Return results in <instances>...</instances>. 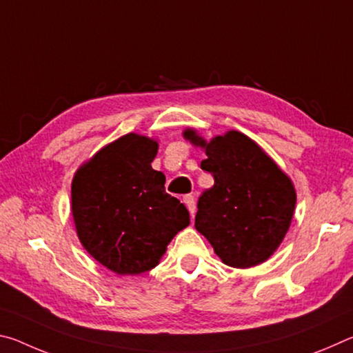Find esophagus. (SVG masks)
Masks as SVG:
<instances>
[{
  "label": "esophagus",
  "instance_id": "esophagus-1",
  "mask_svg": "<svg viewBox=\"0 0 353 353\" xmlns=\"http://www.w3.org/2000/svg\"><path fill=\"white\" fill-rule=\"evenodd\" d=\"M183 204L187 205V208H188V212H190L191 216H194V212H196V202H194V198H193V196H191V194L183 196Z\"/></svg>",
  "mask_w": 353,
  "mask_h": 353
}]
</instances>
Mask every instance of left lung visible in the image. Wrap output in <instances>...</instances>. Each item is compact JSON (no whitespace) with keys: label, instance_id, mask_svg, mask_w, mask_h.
I'll use <instances>...</instances> for the list:
<instances>
[{"label":"left lung","instance_id":"1","mask_svg":"<svg viewBox=\"0 0 353 353\" xmlns=\"http://www.w3.org/2000/svg\"><path fill=\"white\" fill-rule=\"evenodd\" d=\"M183 137L205 149L201 168L214 179L198 201L196 230L232 268L266 261L283 241L294 213L291 179L255 141L236 130L208 143L193 129Z\"/></svg>","mask_w":353,"mask_h":353}]
</instances>
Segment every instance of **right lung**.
Segmentation results:
<instances>
[{"label": "right lung", "mask_w": 353, "mask_h": 353, "mask_svg": "<svg viewBox=\"0 0 353 353\" xmlns=\"http://www.w3.org/2000/svg\"><path fill=\"white\" fill-rule=\"evenodd\" d=\"M159 143L128 134L104 146L76 171L71 212L77 236L94 260L121 276L159 265L166 246L190 224L181 201L152 170Z\"/></svg>", "instance_id": "add662e5"}]
</instances>
